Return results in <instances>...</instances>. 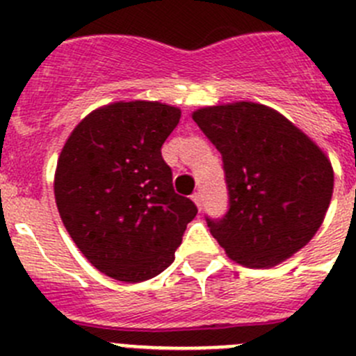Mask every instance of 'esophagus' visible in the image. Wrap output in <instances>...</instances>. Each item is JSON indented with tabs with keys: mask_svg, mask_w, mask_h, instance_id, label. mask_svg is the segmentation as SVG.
<instances>
[{
	"mask_svg": "<svg viewBox=\"0 0 356 356\" xmlns=\"http://www.w3.org/2000/svg\"><path fill=\"white\" fill-rule=\"evenodd\" d=\"M191 198H193V202L196 203V207H198V209L202 210V207H203V196H202V193H200V191H196L195 195L191 196Z\"/></svg>",
	"mask_w": 356,
	"mask_h": 356,
	"instance_id": "esophagus-1",
	"label": "esophagus"
}]
</instances>
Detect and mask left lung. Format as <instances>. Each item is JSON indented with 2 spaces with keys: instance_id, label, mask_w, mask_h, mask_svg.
Wrapping results in <instances>:
<instances>
[{
  "instance_id": "1",
  "label": "left lung",
  "mask_w": 356,
  "mask_h": 356,
  "mask_svg": "<svg viewBox=\"0 0 356 356\" xmlns=\"http://www.w3.org/2000/svg\"><path fill=\"white\" fill-rule=\"evenodd\" d=\"M193 120L222 156L229 209L207 224L227 257L259 270L301 250L332 198L325 153L284 115L255 102L202 108Z\"/></svg>"
}]
</instances>
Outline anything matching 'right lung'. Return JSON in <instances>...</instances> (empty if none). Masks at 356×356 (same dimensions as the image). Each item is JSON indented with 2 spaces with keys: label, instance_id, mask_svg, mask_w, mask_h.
<instances>
[{
  "label": "right lung",
  "instance_id": "right-lung-1",
  "mask_svg": "<svg viewBox=\"0 0 356 356\" xmlns=\"http://www.w3.org/2000/svg\"><path fill=\"white\" fill-rule=\"evenodd\" d=\"M181 109L115 102L83 118L60 151L54 191L76 247L115 280H149L174 262L195 203L177 195L161 146Z\"/></svg>",
  "mask_w": 356,
  "mask_h": 356
}]
</instances>
